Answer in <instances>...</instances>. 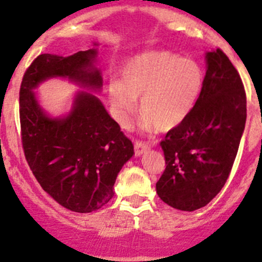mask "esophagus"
I'll use <instances>...</instances> for the list:
<instances>
[{
	"mask_svg": "<svg viewBox=\"0 0 262 262\" xmlns=\"http://www.w3.org/2000/svg\"><path fill=\"white\" fill-rule=\"evenodd\" d=\"M149 149V146L146 145L145 142L142 141H136L135 142V153L136 156H141L142 153L146 152V150Z\"/></svg>",
	"mask_w": 262,
	"mask_h": 262,
	"instance_id": "1",
	"label": "esophagus"
}]
</instances>
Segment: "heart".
Returning <instances> with one entry per match:
<instances>
[{"instance_id":"obj_1","label":"heart","mask_w":262,"mask_h":262,"mask_svg":"<svg viewBox=\"0 0 262 262\" xmlns=\"http://www.w3.org/2000/svg\"><path fill=\"white\" fill-rule=\"evenodd\" d=\"M203 79V70L193 59L168 51L140 54L124 66L122 80L110 82L107 94L113 114L126 126L140 97L142 129L171 130L190 114Z\"/></svg>"}]
</instances>
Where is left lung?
I'll return each mask as SVG.
<instances>
[{
    "instance_id": "1",
    "label": "left lung",
    "mask_w": 262,
    "mask_h": 262,
    "mask_svg": "<svg viewBox=\"0 0 262 262\" xmlns=\"http://www.w3.org/2000/svg\"><path fill=\"white\" fill-rule=\"evenodd\" d=\"M201 95L186 120L160 142L165 169L156 192L168 206L195 211L220 193L230 175L246 122L241 76L223 51L206 54Z\"/></svg>"
}]
</instances>
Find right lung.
<instances>
[{"label":"right lung","mask_w":262,"mask_h":262,"mask_svg":"<svg viewBox=\"0 0 262 262\" xmlns=\"http://www.w3.org/2000/svg\"><path fill=\"white\" fill-rule=\"evenodd\" d=\"M95 57V48L67 57L39 55L20 87L21 141L28 165L42 190L75 212L95 211L112 199L118 172L135 155L133 144L94 94L79 91L71 112L52 118L40 107L33 89L61 76L101 90Z\"/></svg>","instance_id":"add662e5"}]
</instances>
